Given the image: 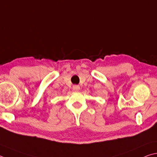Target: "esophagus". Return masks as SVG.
Instances as JSON below:
<instances>
[{
	"instance_id": "obj_1",
	"label": "esophagus",
	"mask_w": 157,
	"mask_h": 157,
	"mask_svg": "<svg viewBox=\"0 0 157 157\" xmlns=\"http://www.w3.org/2000/svg\"><path fill=\"white\" fill-rule=\"evenodd\" d=\"M73 89L75 91H78L79 90V89H80V87H79V86H78V85H74L73 86Z\"/></svg>"
}]
</instances>
